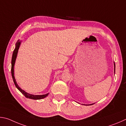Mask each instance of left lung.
<instances>
[{"mask_svg":"<svg viewBox=\"0 0 126 126\" xmlns=\"http://www.w3.org/2000/svg\"><path fill=\"white\" fill-rule=\"evenodd\" d=\"M114 72H115V63H114ZM94 105V103H92V104H90V105H85V104H83V105L89 106V105Z\"/></svg>","mask_w":126,"mask_h":126,"instance_id":"left-lung-1","label":"left lung"}]
</instances>
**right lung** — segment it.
Returning <instances> with one entry per match:
<instances>
[{
	"instance_id": "1",
	"label": "right lung",
	"mask_w": 126,
	"mask_h": 126,
	"mask_svg": "<svg viewBox=\"0 0 126 126\" xmlns=\"http://www.w3.org/2000/svg\"><path fill=\"white\" fill-rule=\"evenodd\" d=\"M21 43V40H17L16 44H15V47L14 48V51H13V55H12V69H11V71H12V75L13 80V81H14V84L17 89H18L19 91H20L21 93L26 97V98L33 99V100H41V99L45 98L47 96V95L49 93H47V94H41V95H35V94H30L28 93V92H25L23 89H21V88L19 86V85H17L16 80H15V76H14V65H15V61H16V59L17 57V52H18V50H19V48L20 47V46Z\"/></svg>"
}]
</instances>
